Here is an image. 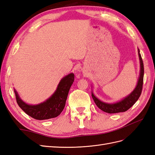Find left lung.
<instances>
[{"instance_id": "8db88e82", "label": "left lung", "mask_w": 155, "mask_h": 155, "mask_svg": "<svg viewBox=\"0 0 155 155\" xmlns=\"http://www.w3.org/2000/svg\"><path fill=\"white\" fill-rule=\"evenodd\" d=\"M139 59L140 63V73L137 81V85L134 90L128 96L125 97L122 100L116 103H106L99 100L96 97L93 92H92V96L93 100L96 104L98 108H100L103 111L107 113H118L121 112H125L128 110L131 107L133 106L141 94L143 83V75H144V67L142 58L140 54V49H137Z\"/></svg>"}]
</instances>
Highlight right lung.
<instances>
[{
	"mask_svg": "<svg viewBox=\"0 0 155 155\" xmlns=\"http://www.w3.org/2000/svg\"><path fill=\"white\" fill-rule=\"evenodd\" d=\"M74 80L73 73H70L61 78L54 93L41 104L29 105L23 101L14 89L18 105L27 114L37 120H46L57 117L63 111L69 91Z\"/></svg>",
	"mask_w": 155,
	"mask_h": 155,
	"instance_id": "right-lung-1",
	"label": "right lung"
}]
</instances>
